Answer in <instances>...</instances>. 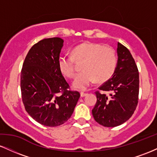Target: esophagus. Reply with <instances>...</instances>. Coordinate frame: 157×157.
Masks as SVG:
<instances>
[{"label":"esophagus","mask_w":157,"mask_h":157,"mask_svg":"<svg viewBox=\"0 0 157 157\" xmlns=\"http://www.w3.org/2000/svg\"><path fill=\"white\" fill-rule=\"evenodd\" d=\"M87 94H88V93L83 92V91H81V92H80V96L81 97H85V96H86Z\"/></svg>","instance_id":"34e87169"}]
</instances>
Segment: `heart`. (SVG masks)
<instances>
[{
    "mask_svg": "<svg viewBox=\"0 0 157 157\" xmlns=\"http://www.w3.org/2000/svg\"><path fill=\"white\" fill-rule=\"evenodd\" d=\"M83 61V71L77 75L72 86L78 90H86L97 79L100 82L111 78L116 71L118 59L113 48L97 43H83L72 50V56L60 55L57 61L60 71L68 78L75 76V62Z\"/></svg>",
    "mask_w": 157,
    "mask_h": 157,
    "instance_id": "heart-1",
    "label": "heart"
}]
</instances>
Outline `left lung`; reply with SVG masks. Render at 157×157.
Wrapping results in <instances>:
<instances>
[{
    "label": "left lung",
    "instance_id": "1",
    "mask_svg": "<svg viewBox=\"0 0 157 157\" xmlns=\"http://www.w3.org/2000/svg\"><path fill=\"white\" fill-rule=\"evenodd\" d=\"M118 63L113 76L98 88L92 109L95 121L105 127H116L131 117L139 98L138 68L131 52L117 44Z\"/></svg>",
    "mask_w": 157,
    "mask_h": 157
}]
</instances>
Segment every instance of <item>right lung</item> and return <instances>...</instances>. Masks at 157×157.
Here are the masks:
<instances>
[{"label":"right lung","instance_id":"1","mask_svg":"<svg viewBox=\"0 0 157 157\" xmlns=\"http://www.w3.org/2000/svg\"><path fill=\"white\" fill-rule=\"evenodd\" d=\"M63 40H41L30 48L21 74L23 103L35 121L48 127L65 123L71 117L80 94L69 90L57 61Z\"/></svg>","mask_w":157,"mask_h":157}]
</instances>
